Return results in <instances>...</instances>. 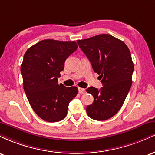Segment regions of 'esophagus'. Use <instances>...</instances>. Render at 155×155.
<instances>
[{
  "mask_svg": "<svg viewBox=\"0 0 155 155\" xmlns=\"http://www.w3.org/2000/svg\"><path fill=\"white\" fill-rule=\"evenodd\" d=\"M85 92H86V90H85V89L79 87V92L80 94H84V93H85Z\"/></svg>",
  "mask_w": 155,
  "mask_h": 155,
  "instance_id": "1",
  "label": "esophagus"
}]
</instances>
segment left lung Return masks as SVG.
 <instances>
[{"mask_svg": "<svg viewBox=\"0 0 155 155\" xmlns=\"http://www.w3.org/2000/svg\"><path fill=\"white\" fill-rule=\"evenodd\" d=\"M94 71L99 75L103 87L87 89L94 101L87 106L90 118L103 121L120 111L132 85L133 63L130 51L122 41L109 34L78 40Z\"/></svg>", "mask_w": 155, "mask_h": 155, "instance_id": "8db88e82", "label": "left lung"}]
</instances>
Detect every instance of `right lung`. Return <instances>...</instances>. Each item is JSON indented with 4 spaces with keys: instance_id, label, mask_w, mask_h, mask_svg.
Segmentation results:
<instances>
[{
    "instance_id": "1",
    "label": "right lung",
    "mask_w": 155,
    "mask_h": 155,
    "mask_svg": "<svg viewBox=\"0 0 155 155\" xmlns=\"http://www.w3.org/2000/svg\"><path fill=\"white\" fill-rule=\"evenodd\" d=\"M78 48L75 41L45 39L26 51L21 65L23 88L32 108L49 122L65 118L69 103L78 94L76 87L58 84L65 60Z\"/></svg>"
}]
</instances>
